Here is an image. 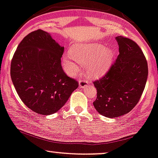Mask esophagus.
Masks as SVG:
<instances>
[{
    "label": "esophagus",
    "instance_id": "esophagus-1",
    "mask_svg": "<svg viewBox=\"0 0 158 158\" xmlns=\"http://www.w3.org/2000/svg\"><path fill=\"white\" fill-rule=\"evenodd\" d=\"M79 87L80 88H85L87 87L88 85V81L87 80H85V79H79Z\"/></svg>",
    "mask_w": 158,
    "mask_h": 158
}]
</instances>
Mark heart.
Here are the masks:
<instances>
[{
  "label": "heart",
  "instance_id": "obj_1",
  "mask_svg": "<svg viewBox=\"0 0 158 158\" xmlns=\"http://www.w3.org/2000/svg\"><path fill=\"white\" fill-rule=\"evenodd\" d=\"M70 54L71 56L66 55L63 58V64L66 73L73 76L79 70V66L73 61V58L80 64H85L87 75L92 78H100L106 74L114 58L111 48L99 43L76 44L71 48Z\"/></svg>",
  "mask_w": 158,
  "mask_h": 158
}]
</instances>
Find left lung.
Returning <instances> with one entry per match:
<instances>
[{
    "label": "left lung",
    "mask_w": 158,
    "mask_h": 158,
    "mask_svg": "<svg viewBox=\"0 0 158 158\" xmlns=\"http://www.w3.org/2000/svg\"><path fill=\"white\" fill-rule=\"evenodd\" d=\"M119 55L103 77L94 81L97 98L93 102L100 114L117 118L130 112L142 96L148 76V62L132 40L115 37Z\"/></svg>",
    "instance_id": "8db88e82"
}]
</instances>
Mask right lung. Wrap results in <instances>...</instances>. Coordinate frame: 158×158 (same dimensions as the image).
I'll return each instance as SVG.
<instances>
[{
  "label": "right lung",
  "mask_w": 158,
  "mask_h": 158,
  "mask_svg": "<svg viewBox=\"0 0 158 158\" xmlns=\"http://www.w3.org/2000/svg\"><path fill=\"white\" fill-rule=\"evenodd\" d=\"M64 47L38 29L18 45L10 64V77L22 102L34 112L51 115L60 110L79 86L61 66Z\"/></svg>",
  "instance_id": "obj_1"
}]
</instances>
